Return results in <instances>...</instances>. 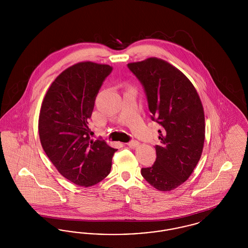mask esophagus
Returning <instances> with one entry per match:
<instances>
[{
  "instance_id": "1",
  "label": "esophagus",
  "mask_w": 248,
  "mask_h": 248,
  "mask_svg": "<svg viewBox=\"0 0 248 248\" xmlns=\"http://www.w3.org/2000/svg\"><path fill=\"white\" fill-rule=\"evenodd\" d=\"M127 145H128V147H130V148H137V147L140 146V143L137 141V140H133V141L129 142Z\"/></svg>"
}]
</instances>
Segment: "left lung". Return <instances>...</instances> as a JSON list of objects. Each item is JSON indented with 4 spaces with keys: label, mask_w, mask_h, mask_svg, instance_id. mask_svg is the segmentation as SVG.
Returning a JSON list of instances; mask_svg holds the SVG:
<instances>
[{
    "label": "left lung",
    "mask_w": 248,
    "mask_h": 248,
    "mask_svg": "<svg viewBox=\"0 0 248 248\" xmlns=\"http://www.w3.org/2000/svg\"><path fill=\"white\" fill-rule=\"evenodd\" d=\"M127 66L144 86L152 118L163 126L156 161L142 168V177L158 190H173L190 177L202 156L205 124L200 96L187 76L164 59Z\"/></svg>",
    "instance_id": "1"
}]
</instances>
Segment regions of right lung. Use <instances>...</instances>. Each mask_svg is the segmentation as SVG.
<instances>
[{
    "label": "right lung",
    "mask_w": 248,
    "mask_h": 248,
    "mask_svg": "<svg viewBox=\"0 0 248 248\" xmlns=\"http://www.w3.org/2000/svg\"><path fill=\"white\" fill-rule=\"evenodd\" d=\"M111 71L106 64L76 63L51 83L41 106L42 147L60 175L78 186L90 187L103 180L117 151L104 140H91L87 125L95 96Z\"/></svg>",
    "instance_id": "right-lung-1"
}]
</instances>
